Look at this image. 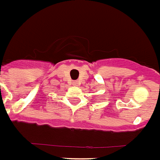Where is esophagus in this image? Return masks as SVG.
I'll use <instances>...</instances> for the list:
<instances>
[{
	"instance_id": "1",
	"label": "esophagus",
	"mask_w": 160,
	"mask_h": 160,
	"mask_svg": "<svg viewBox=\"0 0 160 160\" xmlns=\"http://www.w3.org/2000/svg\"><path fill=\"white\" fill-rule=\"evenodd\" d=\"M78 82H73V85H77Z\"/></svg>"
}]
</instances>
